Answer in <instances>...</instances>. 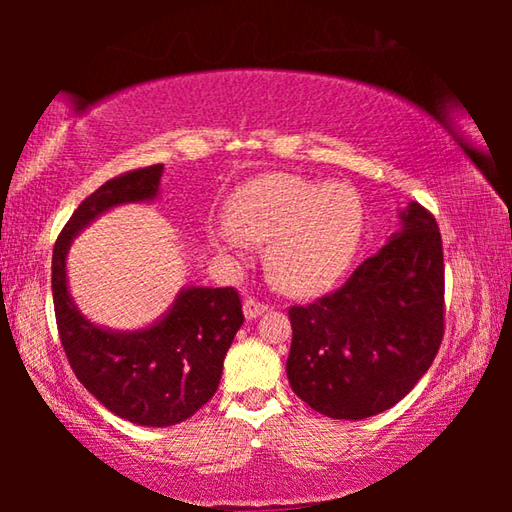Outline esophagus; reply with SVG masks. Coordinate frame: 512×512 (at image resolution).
<instances>
[{
	"label": "esophagus",
	"mask_w": 512,
	"mask_h": 512,
	"mask_svg": "<svg viewBox=\"0 0 512 512\" xmlns=\"http://www.w3.org/2000/svg\"><path fill=\"white\" fill-rule=\"evenodd\" d=\"M264 311H268V305H264V302H259L255 298H246L244 300V316L248 320H255L264 314Z\"/></svg>",
	"instance_id": "esophagus-1"
}]
</instances>
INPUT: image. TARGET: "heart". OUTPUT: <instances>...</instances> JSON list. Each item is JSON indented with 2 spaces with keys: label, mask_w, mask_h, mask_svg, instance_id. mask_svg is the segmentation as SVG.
<instances>
[{
  "label": "heart",
  "mask_w": 512,
  "mask_h": 512,
  "mask_svg": "<svg viewBox=\"0 0 512 512\" xmlns=\"http://www.w3.org/2000/svg\"><path fill=\"white\" fill-rule=\"evenodd\" d=\"M363 235V205L345 183L268 173L241 185L210 225V241L239 255L266 241V268L289 293H316L350 266Z\"/></svg>",
  "instance_id": "obj_1"
}]
</instances>
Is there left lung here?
<instances>
[{"label": "left lung", "instance_id": "left-lung-1", "mask_svg": "<svg viewBox=\"0 0 512 512\" xmlns=\"http://www.w3.org/2000/svg\"><path fill=\"white\" fill-rule=\"evenodd\" d=\"M397 219L400 228L341 289L289 309V384L327 418L363 420L391 409L429 370L443 341L438 223L415 201Z\"/></svg>", "mask_w": 512, "mask_h": 512}]
</instances>
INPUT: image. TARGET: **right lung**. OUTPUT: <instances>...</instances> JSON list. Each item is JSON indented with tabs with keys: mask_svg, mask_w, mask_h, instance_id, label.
<instances>
[{
	"mask_svg": "<svg viewBox=\"0 0 512 512\" xmlns=\"http://www.w3.org/2000/svg\"><path fill=\"white\" fill-rule=\"evenodd\" d=\"M162 171V164H153L101 185L76 207L51 259L56 323L69 366L108 411L142 427H171L210 402L225 354L244 325L241 300L232 287L189 284L142 329L103 327L76 307L67 284L72 241L112 207L155 201Z\"/></svg>",
	"mask_w": 512,
	"mask_h": 512,
	"instance_id": "obj_1",
	"label": "right lung"
}]
</instances>
